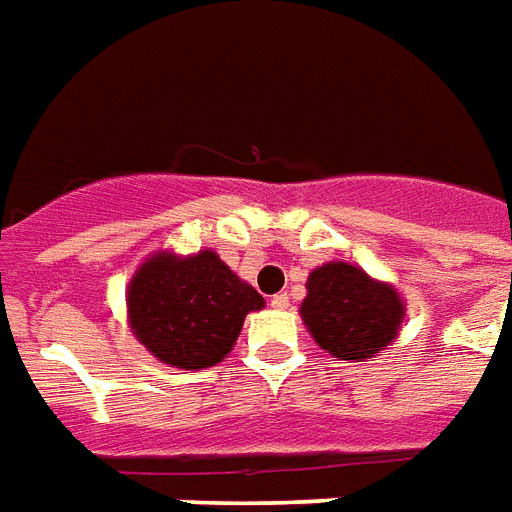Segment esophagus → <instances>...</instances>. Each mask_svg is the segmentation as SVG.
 I'll return each instance as SVG.
<instances>
[{"instance_id":"34e87169","label":"esophagus","mask_w":512,"mask_h":512,"mask_svg":"<svg viewBox=\"0 0 512 512\" xmlns=\"http://www.w3.org/2000/svg\"><path fill=\"white\" fill-rule=\"evenodd\" d=\"M270 305L275 307V310H286V307H288V294H283V291H280V294H275Z\"/></svg>"}]
</instances>
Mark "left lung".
<instances>
[{
	"label": "left lung",
	"mask_w": 512,
	"mask_h": 512,
	"mask_svg": "<svg viewBox=\"0 0 512 512\" xmlns=\"http://www.w3.org/2000/svg\"><path fill=\"white\" fill-rule=\"evenodd\" d=\"M402 315L397 291L353 264L329 261L307 278L302 318L315 343L337 359H367L383 351L397 337Z\"/></svg>",
	"instance_id": "left-lung-1"
}]
</instances>
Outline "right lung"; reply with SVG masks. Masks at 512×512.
Returning a JSON list of instances; mask_svg holds the SVG:
<instances>
[{
	"instance_id": "right-lung-1",
	"label": "right lung",
	"mask_w": 512,
	"mask_h": 512,
	"mask_svg": "<svg viewBox=\"0 0 512 512\" xmlns=\"http://www.w3.org/2000/svg\"><path fill=\"white\" fill-rule=\"evenodd\" d=\"M264 299L213 251L159 253L129 286V321L148 351L180 370H205L232 351L242 321Z\"/></svg>"
}]
</instances>
